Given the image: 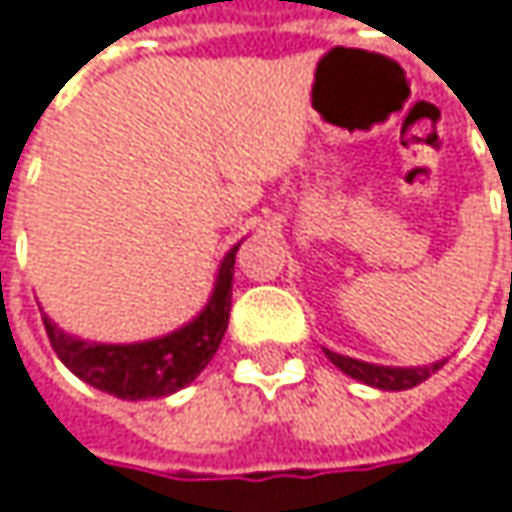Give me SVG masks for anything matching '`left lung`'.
Instances as JSON below:
<instances>
[{
    "instance_id": "obj_1",
    "label": "left lung",
    "mask_w": 512,
    "mask_h": 512,
    "mask_svg": "<svg viewBox=\"0 0 512 512\" xmlns=\"http://www.w3.org/2000/svg\"><path fill=\"white\" fill-rule=\"evenodd\" d=\"M325 357L340 369L346 372L349 378L360 381V384H369L375 390H390V393H398V390H410L422 381H428L437 369H440L445 360H437L431 366H378V363H366V360H354V357H346V354H337V351L325 349Z\"/></svg>"
}]
</instances>
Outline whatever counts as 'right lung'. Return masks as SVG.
<instances>
[{
	"instance_id": "1",
	"label": "right lung",
	"mask_w": 512,
	"mask_h": 512,
	"mask_svg": "<svg viewBox=\"0 0 512 512\" xmlns=\"http://www.w3.org/2000/svg\"><path fill=\"white\" fill-rule=\"evenodd\" d=\"M237 249L240 243L222 257L208 304L178 331L143 343H90L43 316L52 349L75 378L125 401L163 398L184 390L213 360L225 337Z\"/></svg>"
}]
</instances>
